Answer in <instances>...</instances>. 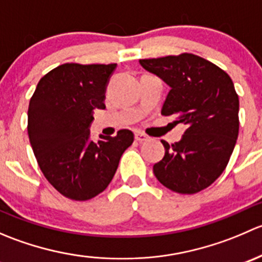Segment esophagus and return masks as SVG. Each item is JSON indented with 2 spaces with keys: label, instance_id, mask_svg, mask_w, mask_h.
<instances>
[{
  "label": "esophagus",
  "instance_id": "1",
  "mask_svg": "<svg viewBox=\"0 0 262 262\" xmlns=\"http://www.w3.org/2000/svg\"><path fill=\"white\" fill-rule=\"evenodd\" d=\"M134 136H136V141H138V142H146L149 139L148 138V136L143 134L142 132H136V134H134Z\"/></svg>",
  "mask_w": 262,
  "mask_h": 262
}]
</instances>
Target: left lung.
<instances>
[{
  "label": "left lung",
  "instance_id": "1",
  "mask_svg": "<svg viewBox=\"0 0 262 262\" xmlns=\"http://www.w3.org/2000/svg\"><path fill=\"white\" fill-rule=\"evenodd\" d=\"M171 87L161 114L186 126L180 142H162L155 163L157 180L179 194H195L213 184L228 165L238 137L239 100L231 77L209 60L191 54L139 60Z\"/></svg>",
  "mask_w": 262,
  "mask_h": 262
}]
</instances>
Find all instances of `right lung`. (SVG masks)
I'll return each mask as SVG.
<instances>
[{"label": "right lung", "instance_id": "right-lung-1", "mask_svg": "<svg viewBox=\"0 0 262 262\" xmlns=\"http://www.w3.org/2000/svg\"><path fill=\"white\" fill-rule=\"evenodd\" d=\"M112 64L64 63L40 78L28 110V134L38 165L52 186L68 199L84 202L104 191L134 134L90 139L94 112L105 109Z\"/></svg>", "mask_w": 262, "mask_h": 262}]
</instances>
